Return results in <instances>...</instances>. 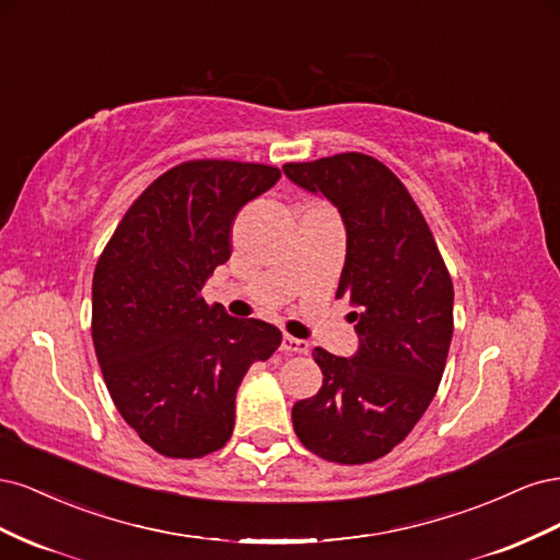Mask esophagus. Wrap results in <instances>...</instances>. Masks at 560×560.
I'll return each mask as SVG.
<instances>
[{"instance_id": "obj_1", "label": "esophagus", "mask_w": 560, "mask_h": 560, "mask_svg": "<svg viewBox=\"0 0 560 560\" xmlns=\"http://www.w3.org/2000/svg\"><path fill=\"white\" fill-rule=\"evenodd\" d=\"M284 352H296V354H306L311 350V343L308 341H301V338H294L290 334L282 336V346H280Z\"/></svg>"}]
</instances>
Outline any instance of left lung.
<instances>
[{
  "instance_id": "obj_1",
  "label": "left lung",
  "mask_w": 560,
  "mask_h": 560,
  "mask_svg": "<svg viewBox=\"0 0 560 560\" xmlns=\"http://www.w3.org/2000/svg\"><path fill=\"white\" fill-rule=\"evenodd\" d=\"M284 175L329 198L348 233L336 296H348L360 350L315 348L322 387L294 404L299 442L322 460L374 463L413 430L436 393L453 336V280L434 235L385 163L346 151L284 163Z\"/></svg>"
}]
</instances>
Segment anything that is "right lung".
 Returning <instances> with one entry per match:
<instances>
[{"label": "right lung", "instance_id": "1", "mask_svg": "<svg viewBox=\"0 0 560 560\" xmlns=\"http://www.w3.org/2000/svg\"><path fill=\"white\" fill-rule=\"evenodd\" d=\"M280 167L184 161L151 182L118 222L93 273L91 334L118 413L147 446L194 460L222 448L235 389L282 334L202 299L231 257L238 210L280 179Z\"/></svg>", "mask_w": 560, "mask_h": 560}]
</instances>
